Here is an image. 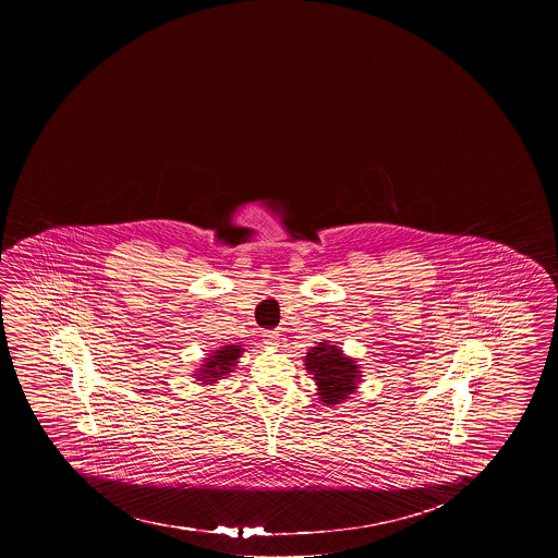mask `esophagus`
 Instances as JSON below:
<instances>
[{
	"instance_id": "34e87169",
	"label": "esophagus",
	"mask_w": 558,
	"mask_h": 558,
	"mask_svg": "<svg viewBox=\"0 0 558 558\" xmlns=\"http://www.w3.org/2000/svg\"><path fill=\"white\" fill-rule=\"evenodd\" d=\"M265 342L268 347H278V342H280V332H278V330H266Z\"/></svg>"
}]
</instances>
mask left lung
<instances>
[{"label": "left lung", "mask_w": 558, "mask_h": 558, "mask_svg": "<svg viewBox=\"0 0 558 558\" xmlns=\"http://www.w3.org/2000/svg\"><path fill=\"white\" fill-rule=\"evenodd\" d=\"M305 369L313 375L320 402L335 407L347 401L357 391L362 381V369L356 357H350L327 340L311 347L305 356Z\"/></svg>", "instance_id": "left-lung-1"}]
</instances>
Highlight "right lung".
Segmentation results:
<instances>
[{
    "instance_id": "add662e5",
    "label": "right lung",
    "mask_w": 558,
    "mask_h": 558,
    "mask_svg": "<svg viewBox=\"0 0 558 558\" xmlns=\"http://www.w3.org/2000/svg\"><path fill=\"white\" fill-rule=\"evenodd\" d=\"M245 350L239 344H226V347L211 350L210 356L204 357L201 367L194 372L196 381L202 385H216L220 379H226L229 374H233V367L238 366L239 357Z\"/></svg>"
}]
</instances>
